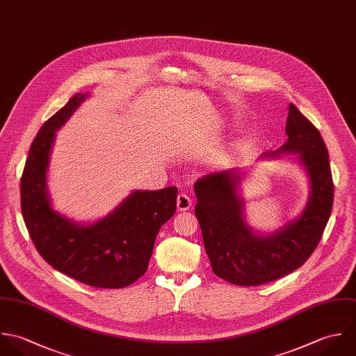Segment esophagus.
Instances as JSON below:
<instances>
[{
    "instance_id": "34e87169",
    "label": "esophagus",
    "mask_w": 356,
    "mask_h": 356,
    "mask_svg": "<svg viewBox=\"0 0 356 356\" xmlns=\"http://www.w3.org/2000/svg\"><path fill=\"white\" fill-rule=\"evenodd\" d=\"M191 207H193L191 198L186 193H180L177 195V209L184 212V211H188Z\"/></svg>"
}]
</instances>
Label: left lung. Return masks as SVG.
<instances>
[{"label": "left lung", "instance_id": "8db88e82", "mask_svg": "<svg viewBox=\"0 0 356 356\" xmlns=\"http://www.w3.org/2000/svg\"><path fill=\"white\" fill-rule=\"evenodd\" d=\"M286 135L287 142L274 154L300 152L311 195L302 214L273 235H256L246 224L243 202L236 195L241 180L236 172H212L194 184L195 216L207 254L214 274L229 284H268L300 268L316 249L329 221L334 191L326 144L294 104L289 106Z\"/></svg>", "mask_w": 356, "mask_h": 356}]
</instances>
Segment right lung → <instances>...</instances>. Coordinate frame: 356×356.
Returning <instances> with one entry per match:
<instances>
[{"label":"right lung","instance_id":"add662e5","mask_svg":"<svg viewBox=\"0 0 356 356\" xmlns=\"http://www.w3.org/2000/svg\"><path fill=\"white\" fill-rule=\"evenodd\" d=\"M76 93L54 114L31 143L20 179L22 214L42 259L81 284L121 289L147 271L159 228L176 212L177 188L135 191L113 213L79 225L51 208L47 168L58 131L82 103Z\"/></svg>","mask_w":356,"mask_h":356}]
</instances>
